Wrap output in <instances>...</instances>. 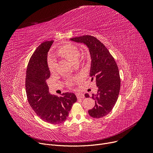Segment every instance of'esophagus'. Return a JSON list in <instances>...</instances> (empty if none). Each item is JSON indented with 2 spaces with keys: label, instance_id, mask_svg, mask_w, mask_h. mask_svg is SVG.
Returning <instances> with one entry per match:
<instances>
[{
  "label": "esophagus",
  "instance_id": "34e87169",
  "mask_svg": "<svg viewBox=\"0 0 153 153\" xmlns=\"http://www.w3.org/2000/svg\"><path fill=\"white\" fill-rule=\"evenodd\" d=\"M76 96H77V98L78 99H84V95L83 94L78 93V94H76Z\"/></svg>",
  "mask_w": 153,
  "mask_h": 153
}]
</instances>
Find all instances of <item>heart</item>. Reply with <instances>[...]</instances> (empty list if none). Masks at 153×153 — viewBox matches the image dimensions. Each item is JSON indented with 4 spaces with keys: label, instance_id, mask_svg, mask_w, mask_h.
Wrapping results in <instances>:
<instances>
[{
    "label": "heart",
    "instance_id": "1",
    "mask_svg": "<svg viewBox=\"0 0 153 153\" xmlns=\"http://www.w3.org/2000/svg\"><path fill=\"white\" fill-rule=\"evenodd\" d=\"M56 53L58 55L68 59L73 63L77 62L80 54L78 48L73 45H65L61 46L57 49ZM56 64V62L53 56H50L48 59V66L50 72H53L55 71ZM72 82V80L69 81V84L71 85Z\"/></svg>",
    "mask_w": 153,
    "mask_h": 153
}]
</instances>
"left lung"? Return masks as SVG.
<instances>
[{
  "label": "left lung",
  "mask_w": 153,
  "mask_h": 153,
  "mask_svg": "<svg viewBox=\"0 0 153 153\" xmlns=\"http://www.w3.org/2000/svg\"><path fill=\"white\" fill-rule=\"evenodd\" d=\"M72 41L84 43L89 48L92 62L90 76L98 87L97 94L92 95L95 100L89 114L95 118L108 115L114 107L120 89V77L117 64L107 48L93 36L84 35L71 38ZM85 97H89L85 94Z\"/></svg>",
  "instance_id": "1"
}]
</instances>
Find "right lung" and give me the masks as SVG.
Returning <instances> with one entry per match:
<instances>
[{"mask_svg": "<svg viewBox=\"0 0 153 153\" xmlns=\"http://www.w3.org/2000/svg\"><path fill=\"white\" fill-rule=\"evenodd\" d=\"M53 42H43L31 55L27 69L25 89L28 103L36 114L43 121L56 125L67 119L77 98L71 92L63 93L59 97L49 92L46 80L50 77V71L47 56Z\"/></svg>", "mask_w": 153, "mask_h": 153, "instance_id": "right-lung-1", "label": "right lung"}]
</instances>
